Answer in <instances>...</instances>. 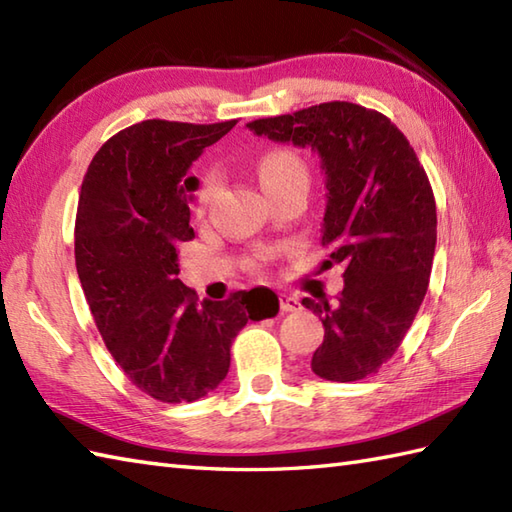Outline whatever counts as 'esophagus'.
I'll use <instances>...</instances> for the list:
<instances>
[{"label":"esophagus","mask_w":512,"mask_h":512,"mask_svg":"<svg viewBox=\"0 0 512 512\" xmlns=\"http://www.w3.org/2000/svg\"><path fill=\"white\" fill-rule=\"evenodd\" d=\"M279 306H281V312H297L301 310V301L295 295H286V292H281Z\"/></svg>","instance_id":"esophagus-1"}]
</instances>
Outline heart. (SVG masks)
<instances>
[{
    "label": "heart",
    "instance_id": "b5f03b06",
    "mask_svg": "<svg viewBox=\"0 0 512 512\" xmlns=\"http://www.w3.org/2000/svg\"><path fill=\"white\" fill-rule=\"evenodd\" d=\"M257 178L264 191H273L295 180H308V169L295 151L270 149L257 162ZM217 189H220V176L215 171L204 173L198 193H195V204H198L200 211L213 202Z\"/></svg>",
    "mask_w": 512,
    "mask_h": 512
}]
</instances>
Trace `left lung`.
Instances as JSON below:
<instances>
[{"label":"left lung","instance_id":"obj_1","mask_svg":"<svg viewBox=\"0 0 512 512\" xmlns=\"http://www.w3.org/2000/svg\"><path fill=\"white\" fill-rule=\"evenodd\" d=\"M246 127L310 147L325 171L321 246L345 266V286L334 301H301L325 328L312 372L334 383L376 374L416 319L436 253V200L416 151L387 116L347 101Z\"/></svg>","mask_w":512,"mask_h":512}]
</instances>
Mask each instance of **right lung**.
<instances>
[{"instance_id": "right-lung-1", "label": "right lung", "mask_w": 512, "mask_h": 512, "mask_svg": "<svg viewBox=\"0 0 512 512\" xmlns=\"http://www.w3.org/2000/svg\"><path fill=\"white\" fill-rule=\"evenodd\" d=\"M237 121L136 123L96 151L74 224L76 273L107 350L147 396L193 402L222 383L231 343L248 321L279 312L273 290L198 301L178 279L189 226V167Z\"/></svg>"}]
</instances>
